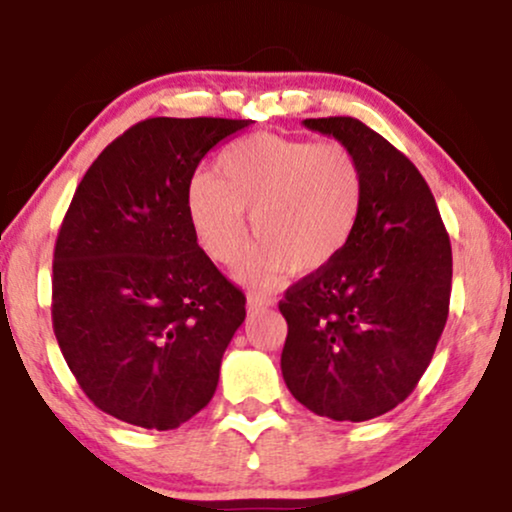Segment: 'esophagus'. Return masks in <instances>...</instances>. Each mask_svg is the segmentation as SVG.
<instances>
[{"instance_id": "esophagus-1", "label": "esophagus", "mask_w": 512, "mask_h": 512, "mask_svg": "<svg viewBox=\"0 0 512 512\" xmlns=\"http://www.w3.org/2000/svg\"><path fill=\"white\" fill-rule=\"evenodd\" d=\"M274 301L267 296H260V293H250L248 296V313H257V310L272 308Z\"/></svg>"}]
</instances>
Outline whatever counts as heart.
<instances>
[{"label": "heart", "mask_w": 512, "mask_h": 512, "mask_svg": "<svg viewBox=\"0 0 512 512\" xmlns=\"http://www.w3.org/2000/svg\"><path fill=\"white\" fill-rule=\"evenodd\" d=\"M187 182V216L199 248L219 264L236 262L257 238L243 274L272 284L286 269L313 274L349 248L361 221L366 178L342 144L252 134Z\"/></svg>", "instance_id": "heart-1"}]
</instances>
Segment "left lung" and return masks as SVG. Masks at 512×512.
<instances>
[{
    "label": "left lung",
    "instance_id": "obj_1",
    "mask_svg": "<svg viewBox=\"0 0 512 512\" xmlns=\"http://www.w3.org/2000/svg\"><path fill=\"white\" fill-rule=\"evenodd\" d=\"M358 158L361 221L342 255L279 303L291 395L334 421L383 416L411 395L448 320L452 250L424 175L356 117L303 120Z\"/></svg>",
    "mask_w": 512,
    "mask_h": 512
}]
</instances>
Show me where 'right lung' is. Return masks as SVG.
Wrapping results in <instances>:
<instances>
[{
  "label": "right lung",
  "instance_id": "right-lung-1",
  "mask_svg": "<svg viewBox=\"0 0 512 512\" xmlns=\"http://www.w3.org/2000/svg\"><path fill=\"white\" fill-rule=\"evenodd\" d=\"M250 125L151 117L103 149L55 243L52 330L86 397L125 424L170 431L214 397L245 296L197 245L187 182Z\"/></svg>",
  "mask_w": 512,
  "mask_h": 512
}]
</instances>
